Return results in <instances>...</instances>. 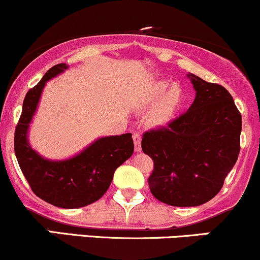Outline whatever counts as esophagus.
<instances>
[{"label":"esophagus","instance_id":"1","mask_svg":"<svg viewBox=\"0 0 260 260\" xmlns=\"http://www.w3.org/2000/svg\"><path fill=\"white\" fill-rule=\"evenodd\" d=\"M133 140H134V149H136L137 152L142 151V139H140V136L138 133L133 134Z\"/></svg>","mask_w":260,"mask_h":260}]
</instances>
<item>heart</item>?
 Returning <instances> with one entry per match:
<instances>
[{"instance_id":"heart-1","label":"heart","mask_w":260,"mask_h":260,"mask_svg":"<svg viewBox=\"0 0 260 260\" xmlns=\"http://www.w3.org/2000/svg\"><path fill=\"white\" fill-rule=\"evenodd\" d=\"M185 93L171 80L152 82L143 94L144 108H151L149 122L155 127L166 126L177 116L183 106Z\"/></svg>"}]
</instances>
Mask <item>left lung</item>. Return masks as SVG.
<instances>
[{
    "instance_id": "obj_1",
    "label": "left lung",
    "mask_w": 260,
    "mask_h": 260,
    "mask_svg": "<svg viewBox=\"0 0 260 260\" xmlns=\"http://www.w3.org/2000/svg\"><path fill=\"white\" fill-rule=\"evenodd\" d=\"M196 96L167 127L145 132L144 154L154 160L150 191L158 201L196 207L220 191L240 152L241 114L220 84L187 74Z\"/></svg>"
}]
</instances>
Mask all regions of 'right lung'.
Returning <instances> with one entry per match:
<instances>
[{"label": "right lung", "mask_w": 260, "mask_h": 260, "mask_svg": "<svg viewBox=\"0 0 260 260\" xmlns=\"http://www.w3.org/2000/svg\"><path fill=\"white\" fill-rule=\"evenodd\" d=\"M67 64L49 69L25 95L23 111L15 128L14 152L24 177L36 196L60 208H80L98 201L110 186L117 167L133 154L132 133L102 137L79 154L65 160L43 157L29 143L30 123L36 114L43 88L64 73Z\"/></svg>", "instance_id": "add662e5"}]
</instances>
